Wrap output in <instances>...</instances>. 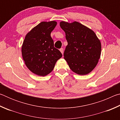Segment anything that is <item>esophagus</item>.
<instances>
[{
    "label": "esophagus",
    "instance_id": "34e87169",
    "mask_svg": "<svg viewBox=\"0 0 120 120\" xmlns=\"http://www.w3.org/2000/svg\"><path fill=\"white\" fill-rule=\"evenodd\" d=\"M60 51L61 52V53L63 54V53H64V49L63 48H61L60 49Z\"/></svg>",
    "mask_w": 120,
    "mask_h": 120
}]
</instances>
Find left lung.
Here are the masks:
<instances>
[{
    "mask_svg": "<svg viewBox=\"0 0 120 120\" xmlns=\"http://www.w3.org/2000/svg\"><path fill=\"white\" fill-rule=\"evenodd\" d=\"M61 28L67 41L64 59L73 72L80 75L90 73L100 58L101 43L95 32L77 22L62 21Z\"/></svg>",
    "mask_w": 120,
    "mask_h": 120,
    "instance_id": "1",
    "label": "left lung"
}]
</instances>
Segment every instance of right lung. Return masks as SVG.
<instances>
[{
	"label": "right lung",
	"mask_w": 120,
	"mask_h": 120,
	"mask_svg": "<svg viewBox=\"0 0 120 120\" xmlns=\"http://www.w3.org/2000/svg\"><path fill=\"white\" fill-rule=\"evenodd\" d=\"M57 24L56 21L42 22L26 34L22 46L26 66L31 71L45 76L53 70L62 54L54 47L51 33Z\"/></svg>",
	"instance_id": "add662e5"
}]
</instances>
